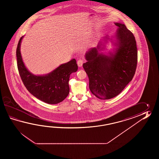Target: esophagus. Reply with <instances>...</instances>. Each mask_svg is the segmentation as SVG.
Returning <instances> with one entry per match:
<instances>
[{
	"label": "esophagus",
	"mask_w": 159,
	"mask_h": 159,
	"mask_svg": "<svg viewBox=\"0 0 159 159\" xmlns=\"http://www.w3.org/2000/svg\"><path fill=\"white\" fill-rule=\"evenodd\" d=\"M82 64H83V61L82 60H78V61H77V65H78L79 67H81L82 66Z\"/></svg>",
	"instance_id": "34e87169"
}]
</instances>
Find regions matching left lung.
<instances>
[{"instance_id": "8db88e82", "label": "left lung", "mask_w": 159, "mask_h": 159, "mask_svg": "<svg viewBox=\"0 0 159 159\" xmlns=\"http://www.w3.org/2000/svg\"><path fill=\"white\" fill-rule=\"evenodd\" d=\"M118 30L90 48L84 55L87 62L83 68L89 79V89L96 97L114 98L122 92L135 75L138 61L136 42L132 32L123 23L115 22ZM110 42L113 46L108 53L103 52Z\"/></svg>"}]
</instances>
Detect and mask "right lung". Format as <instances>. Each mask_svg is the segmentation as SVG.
I'll list each match as a JSON object with an SVG mask.
<instances>
[{"mask_svg":"<svg viewBox=\"0 0 159 159\" xmlns=\"http://www.w3.org/2000/svg\"><path fill=\"white\" fill-rule=\"evenodd\" d=\"M24 36L18 43L16 57L19 72L25 86L31 94L45 103L54 105L63 101L69 93L70 75L78 70L76 60L73 58L48 74L34 75L24 64L21 54V43Z\"/></svg>","mask_w":159,"mask_h":159,"instance_id":"obj_1","label":"right lung"}]
</instances>
